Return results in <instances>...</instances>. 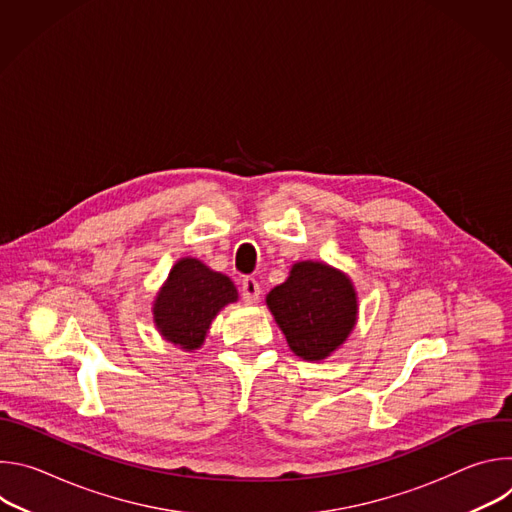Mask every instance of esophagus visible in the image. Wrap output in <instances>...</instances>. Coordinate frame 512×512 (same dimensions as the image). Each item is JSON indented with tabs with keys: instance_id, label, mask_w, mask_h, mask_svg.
<instances>
[{
	"instance_id": "1",
	"label": "esophagus",
	"mask_w": 512,
	"mask_h": 512,
	"mask_svg": "<svg viewBox=\"0 0 512 512\" xmlns=\"http://www.w3.org/2000/svg\"><path fill=\"white\" fill-rule=\"evenodd\" d=\"M259 294H261V289H259L257 279L255 277H243V281H241V296H243V300L245 302H257Z\"/></svg>"
}]
</instances>
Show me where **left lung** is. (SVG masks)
I'll return each instance as SVG.
<instances>
[{"label": "left lung", "instance_id": "1", "mask_svg": "<svg viewBox=\"0 0 512 512\" xmlns=\"http://www.w3.org/2000/svg\"><path fill=\"white\" fill-rule=\"evenodd\" d=\"M267 306L289 348L304 360L326 358L356 322L350 279L324 263H296L289 277L269 291Z\"/></svg>", "mask_w": 512, "mask_h": 512}]
</instances>
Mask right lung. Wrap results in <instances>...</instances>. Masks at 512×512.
Masks as SVG:
<instances>
[{"instance_id":"right-lung-1","label":"right lung","mask_w":512,"mask_h":512,"mask_svg":"<svg viewBox=\"0 0 512 512\" xmlns=\"http://www.w3.org/2000/svg\"><path fill=\"white\" fill-rule=\"evenodd\" d=\"M231 302H237V289L227 275L210 271L196 259H182L160 291L154 320L166 340L194 350L218 310Z\"/></svg>"}]
</instances>
